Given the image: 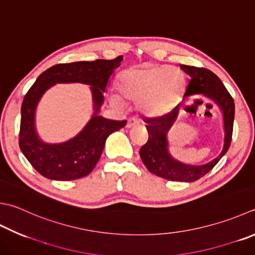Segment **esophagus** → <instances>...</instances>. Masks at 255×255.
<instances>
[{
    "label": "esophagus",
    "instance_id": "esophagus-1",
    "mask_svg": "<svg viewBox=\"0 0 255 255\" xmlns=\"http://www.w3.org/2000/svg\"><path fill=\"white\" fill-rule=\"evenodd\" d=\"M136 125H138V121L136 118H130L129 119V121L127 122V125H126V127L127 128H131V127H133V126H136Z\"/></svg>",
    "mask_w": 255,
    "mask_h": 255
}]
</instances>
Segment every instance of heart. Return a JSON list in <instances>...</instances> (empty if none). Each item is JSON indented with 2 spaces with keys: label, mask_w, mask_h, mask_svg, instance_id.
<instances>
[{
  "label": "heart",
  "mask_w": 255,
  "mask_h": 255,
  "mask_svg": "<svg viewBox=\"0 0 255 255\" xmlns=\"http://www.w3.org/2000/svg\"><path fill=\"white\" fill-rule=\"evenodd\" d=\"M183 73L176 67H149L128 69L118 81V92L125 99L139 102L140 111L149 116H161L177 103L184 89ZM115 106L122 101L112 98Z\"/></svg>",
  "instance_id": "heart-1"
}]
</instances>
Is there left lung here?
<instances>
[{
    "instance_id": "8db88e82",
    "label": "left lung",
    "mask_w": 255,
    "mask_h": 255,
    "mask_svg": "<svg viewBox=\"0 0 255 255\" xmlns=\"http://www.w3.org/2000/svg\"><path fill=\"white\" fill-rule=\"evenodd\" d=\"M180 68L190 76V81L184 93V98L191 95L203 94L220 107L223 114L224 125V143L219 156L201 166H191L176 160L169 153L167 133L178 116L179 105L171 112L163 116L146 118L148 130V141L140 148V158L144 166L151 173L170 181L192 182L199 180L216 166L219 160L226 154L232 140L233 121H234V102L227 91L221 79L213 72L207 68L180 65Z\"/></svg>"
}]
</instances>
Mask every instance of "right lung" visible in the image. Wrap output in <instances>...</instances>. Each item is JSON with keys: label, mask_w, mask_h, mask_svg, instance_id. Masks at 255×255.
Wrapping results in <instances>:
<instances>
[{"label": "right lung", "mask_w": 255, "mask_h": 255, "mask_svg": "<svg viewBox=\"0 0 255 255\" xmlns=\"http://www.w3.org/2000/svg\"><path fill=\"white\" fill-rule=\"evenodd\" d=\"M123 56L93 62L57 64L37 77L25 95L21 108L19 148L29 163L43 177L58 181H71L86 177L93 171L104 150L109 134L127 124L99 116L104 93ZM57 82H83L91 84L94 114L83 130L62 144H46L41 141L34 129V111L43 93Z\"/></svg>", "instance_id": "obj_1"}]
</instances>
